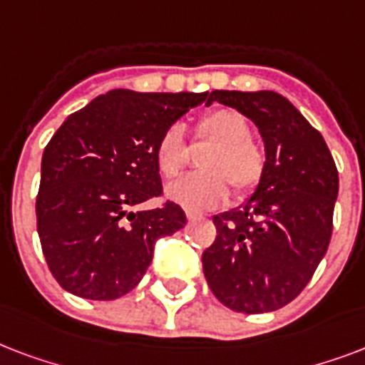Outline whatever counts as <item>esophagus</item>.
I'll list each match as a JSON object with an SVG mask.
<instances>
[{"label":"esophagus","instance_id":"obj_1","mask_svg":"<svg viewBox=\"0 0 365 365\" xmlns=\"http://www.w3.org/2000/svg\"><path fill=\"white\" fill-rule=\"evenodd\" d=\"M202 215L197 213V211H192V209H186V219L188 221H196V219H200Z\"/></svg>","mask_w":365,"mask_h":365}]
</instances>
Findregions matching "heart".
<instances>
[{
	"instance_id": "b5f03b06",
	"label": "heart",
	"mask_w": 365,
	"mask_h": 365,
	"mask_svg": "<svg viewBox=\"0 0 365 365\" xmlns=\"http://www.w3.org/2000/svg\"><path fill=\"white\" fill-rule=\"evenodd\" d=\"M197 135L215 146L202 160L205 171L180 177L168 186V197L185 207L205 209L219 205L234 186L236 196L255 190L264 169L262 152L253 144L251 123L232 108H217L197 121ZM186 162L185 131L179 123L169 125L156 144V165L169 179L179 173Z\"/></svg>"
}]
</instances>
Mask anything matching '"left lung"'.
I'll return each instance as SVG.
<instances>
[{
	"mask_svg": "<svg viewBox=\"0 0 365 365\" xmlns=\"http://www.w3.org/2000/svg\"><path fill=\"white\" fill-rule=\"evenodd\" d=\"M250 118L264 143V169L242 205L213 217L217 238L202 264L213 295L244 314L272 312L297 297L324 259L339 173L326 140L274 91H211Z\"/></svg>",
	"mask_w": 365,
	"mask_h": 365,
	"instance_id": "obj_1",
	"label": "left lung"
}]
</instances>
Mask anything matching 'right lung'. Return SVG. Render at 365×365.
Instances as JSON below:
<instances>
[{"label":"right lung","mask_w":365,"mask_h":365,"mask_svg":"<svg viewBox=\"0 0 365 365\" xmlns=\"http://www.w3.org/2000/svg\"><path fill=\"white\" fill-rule=\"evenodd\" d=\"M207 93L112 89L64 120L45 146L36 202L45 261L78 297L112 301L143 279L154 245L186 225L173 202L137 211L162 194L156 144Z\"/></svg>","instance_id":"add662e5"}]
</instances>
